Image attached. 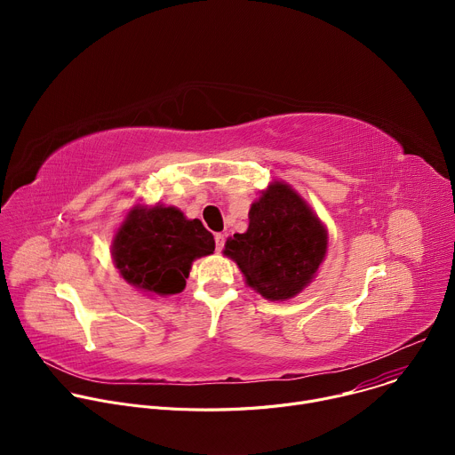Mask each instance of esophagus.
Masks as SVG:
<instances>
[{
    "label": "esophagus",
    "instance_id": "esophagus-1",
    "mask_svg": "<svg viewBox=\"0 0 455 455\" xmlns=\"http://www.w3.org/2000/svg\"><path fill=\"white\" fill-rule=\"evenodd\" d=\"M214 239H216V250L221 251L223 246H225V235H223V234H216Z\"/></svg>",
    "mask_w": 455,
    "mask_h": 455
}]
</instances>
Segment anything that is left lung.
<instances>
[{
	"label": "left lung",
	"instance_id": "obj_1",
	"mask_svg": "<svg viewBox=\"0 0 455 455\" xmlns=\"http://www.w3.org/2000/svg\"><path fill=\"white\" fill-rule=\"evenodd\" d=\"M328 248V234L284 183H272L250 209L244 234H234L225 243L246 277L248 286L265 299L295 297L318 270Z\"/></svg>",
	"mask_w": 455,
	"mask_h": 455
}]
</instances>
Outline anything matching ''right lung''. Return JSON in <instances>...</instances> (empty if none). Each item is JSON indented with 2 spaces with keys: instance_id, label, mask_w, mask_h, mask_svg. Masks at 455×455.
Instances as JSON below:
<instances>
[{
  "instance_id": "1",
  "label": "right lung",
  "mask_w": 455,
  "mask_h": 455,
  "mask_svg": "<svg viewBox=\"0 0 455 455\" xmlns=\"http://www.w3.org/2000/svg\"><path fill=\"white\" fill-rule=\"evenodd\" d=\"M216 248L214 235L200 220H185L174 207L133 209L113 241L120 275L140 290L172 295L185 288L196 257Z\"/></svg>"
}]
</instances>
